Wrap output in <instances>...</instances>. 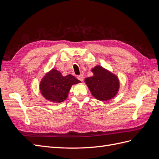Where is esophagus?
Returning <instances> with one entry per match:
<instances>
[{
	"instance_id": "esophagus-1",
	"label": "esophagus",
	"mask_w": 159,
	"mask_h": 159,
	"mask_svg": "<svg viewBox=\"0 0 159 159\" xmlns=\"http://www.w3.org/2000/svg\"><path fill=\"white\" fill-rule=\"evenodd\" d=\"M84 75H83V74H80V75L78 76V79L80 81H82L84 80Z\"/></svg>"
}]
</instances>
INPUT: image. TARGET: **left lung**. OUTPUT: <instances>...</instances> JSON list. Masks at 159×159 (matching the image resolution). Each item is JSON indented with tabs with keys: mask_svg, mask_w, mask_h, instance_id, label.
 Segmentation results:
<instances>
[{
	"mask_svg": "<svg viewBox=\"0 0 159 159\" xmlns=\"http://www.w3.org/2000/svg\"><path fill=\"white\" fill-rule=\"evenodd\" d=\"M93 75L85 79L91 94L100 101L113 98L119 89V80L117 75L101 66H96L91 70Z\"/></svg>",
	"mask_w": 159,
	"mask_h": 159,
	"instance_id": "8db88e82",
	"label": "left lung"
}]
</instances>
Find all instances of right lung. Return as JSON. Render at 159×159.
Listing matches in <instances>:
<instances>
[{
    "label": "right lung",
    "mask_w": 159,
    "mask_h": 159,
    "mask_svg": "<svg viewBox=\"0 0 159 159\" xmlns=\"http://www.w3.org/2000/svg\"><path fill=\"white\" fill-rule=\"evenodd\" d=\"M80 82L71 74L63 76L59 71L52 69L41 80L40 89L47 100L57 103L67 98L72 85Z\"/></svg>",
    "instance_id": "add662e5"
}]
</instances>
